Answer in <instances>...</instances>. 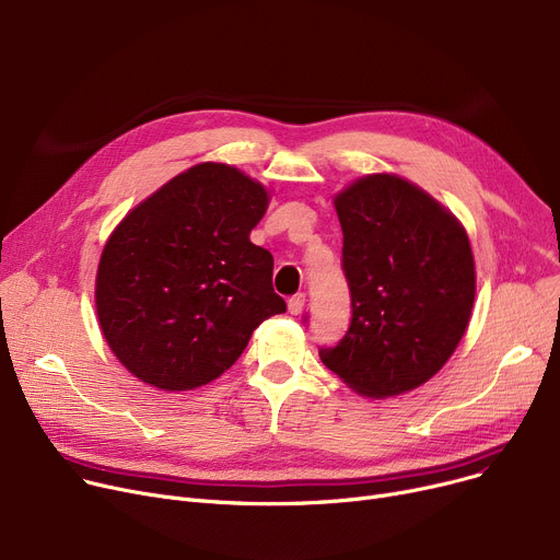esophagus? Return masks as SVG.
Listing matches in <instances>:
<instances>
[{
  "mask_svg": "<svg viewBox=\"0 0 560 560\" xmlns=\"http://www.w3.org/2000/svg\"><path fill=\"white\" fill-rule=\"evenodd\" d=\"M304 302H306V295H304V292H298V295H292V298L288 300V311H290L292 315H300V313L304 311Z\"/></svg>",
  "mask_w": 560,
  "mask_h": 560,
  "instance_id": "1",
  "label": "esophagus"
}]
</instances>
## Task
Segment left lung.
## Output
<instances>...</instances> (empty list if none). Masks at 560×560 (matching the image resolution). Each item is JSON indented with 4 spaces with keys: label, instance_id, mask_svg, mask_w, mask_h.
<instances>
[{
    "label": "left lung",
    "instance_id": "obj_1",
    "mask_svg": "<svg viewBox=\"0 0 560 560\" xmlns=\"http://www.w3.org/2000/svg\"><path fill=\"white\" fill-rule=\"evenodd\" d=\"M334 203L351 319L319 359L365 397L413 390L447 363L472 315L467 233L443 203L397 174H368Z\"/></svg>",
    "mask_w": 560,
    "mask_h": 560
}]
</instances>
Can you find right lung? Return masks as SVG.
Listing matches in <instances>:
<instances>
[{"mask_svg":"<svg viewBox=\"0 0 560 560\" xmlns=\"http://www.w3.org/2000/svg\"><path fill=\"white\" fill-rule=\"evenodd\" d=\"M268 201L238 167L199 163L115 226L95 304L110 351L133 376L170 393L199 388L238 361L262 319L285 313L275 258L249 241Z\"/></svg>","mask_w":560,"mask_h":560,"instance_id":"1","label":"right lung"}]
</instances>
